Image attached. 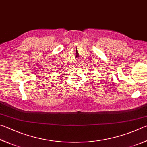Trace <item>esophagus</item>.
<instances>
[{
  "instance_id": "esophagus-1",
  "label": "esophagus",
  "mask_w": 147,
  "mask_h": 147,
  "mask_svg": "<svg viewBox=\"0 0 147 147\" xmlns=\"http://www.w3.org/2000/svg\"><path fill=\"white\" fill-rule=\"evenodd\" d=\"M78 60H79V59H78Z\"/></svg>"
}]
</instances>
